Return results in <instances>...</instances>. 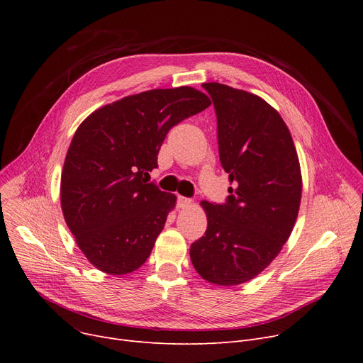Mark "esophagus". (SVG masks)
Here are the masks:
<instances>
[{
    "label": "esophagus",
    "mask_w": 363,
    "mask_h": 363,
    "mask_svg": "<svg viewBox=\"0 0 363 363\" xmlns=\"http://www.w3.org/2000/svg\"><path fill=\"white\" fill-rule=\"evenodd\" d=\"M193 200L191 199H186V197H178V207L179 208H185L188 206H191Z\"/></svg>",
    "instance_id": "34e87169"
}]
</instances>
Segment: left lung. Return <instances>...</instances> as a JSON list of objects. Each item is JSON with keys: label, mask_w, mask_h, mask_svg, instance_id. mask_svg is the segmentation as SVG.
Segmentation results:
<instances>
[{"label": "left lung", "mask_w": 363, "mask_h": 363, "mask_svg": "<svg viewBox=\"0 0 363 363\" xmlns=\"http://www.w3.org/2000/svg\"><path fill=\"white\" fill-rule=\"evenodd\" d=\"M215 106L219 159L230 174L223 204L201 201L207 230L189 257L199 275L233 287L257 277L287 242L301 200V172L279 113L242 89L203 84Z\"/></svg>", "instance_id": "1"}]
</instances>
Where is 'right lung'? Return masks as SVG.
<instances>
[{
    "mask_svg": "<svg viewBox=\"0 0 363 363\" xmlns=\"http://www.w3.org/2000/svg\"><path fill=\"white\" fill-rule=\"evenodd\" d=\"M211 104L191 86L151 89L100 107L76 129L62 172V211L95 268L125 275L145 263L177 203L148 182V172L167 132Z\"/></svg>",
    "mask_w": 363,
    "mask_h": 363,
    "instance_id": "obj_1",
    "label": "right lung"
}]
</instances>
